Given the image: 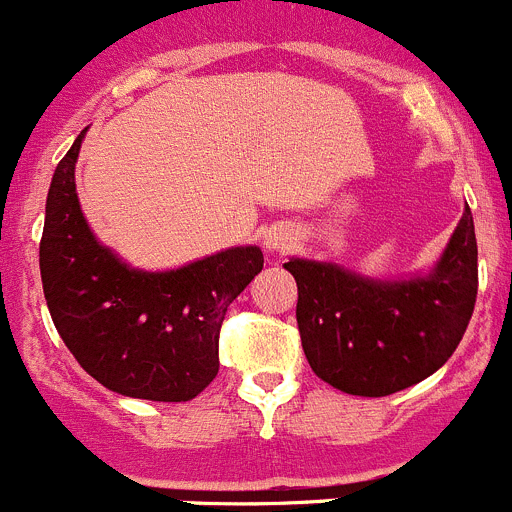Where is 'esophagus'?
Here are the masks:
<instances>
[{
	"instance_id": "1",
	"label": "esophagus",
	"mask_w": 512,
	"mask_h": 512,
	"mask_svg": "<svg viewBox=\"0 0 512 512\" xmlns=\"http://www.w3.org/2000/svg\"><path fill=\"white\" fill-rule=\"evenodd\" d=\"M295 245L297 237L292 235V230H287V227H275V230L270 232V237H267V250L280 252V255L290 252Z\"/></svg>"
}]
</instances>
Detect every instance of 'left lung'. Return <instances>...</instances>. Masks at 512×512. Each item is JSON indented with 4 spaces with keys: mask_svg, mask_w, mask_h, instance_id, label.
Here are the masks:
<instances>
[{
    "mask_svg": "<svg viewBox=\"0 0 512 512\" xmlns=\"http://www.w3.org/2000/svg\"><path fill=\"white\" fill-rule=\"evenodd\" d=\"M297 327L312 372L332 388L382 398L433 375L463 340L478 297V242L465 207L438 267L408 282H375L290 260Z\"/></svg>",
    "mask_w": 512,
    "mask_h": 512,
    "instance_id": "1",
    "label": "left lung"
}]
</instances>
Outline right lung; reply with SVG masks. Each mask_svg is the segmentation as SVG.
I'll use <instances>...</instances> for the list:
<instances>
[{"label":"right lung","mask_w":512,"mask_h":512,"mask_svg":"<svg viewBox=\"0 0 512 512\" xmlns=\"http://www.w3.org/2000/svg\"><path fill=\"white\" fill-rule=\"evenodd\" d=\"M84 132L47 195L39 270L49 315L74 360L104 388L185 403L215 380L227 307L265 257L260 247H232L172 272L122 265L94 240L79 210L74 162Z\"/></svg>","instance_id":"obj_1"}]
</instances>
